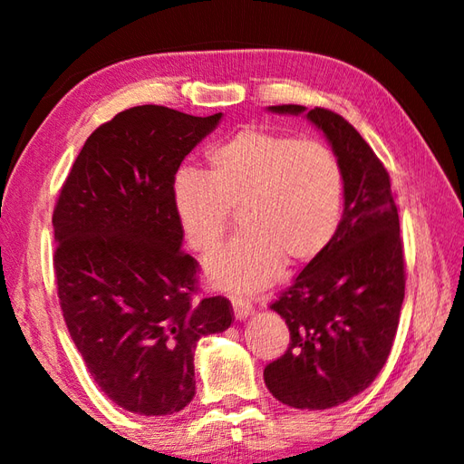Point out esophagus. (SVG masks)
Instances as JSON below:
<instances>
[{
  "instance_id": "obj_1",
  "label": "esophagus",
  "mask_w": 464,
  "mask_h": 464,
  "mask_svg": "<svg viewBox=\"0 0 464 464\" xmlns=\"http://www.w3.org/2000/svg\"><path fill=\"white\" fill-rule=\"evenodd\" d=\"M251 310H254V304H251V300L247 298H233V313H235V318L237 320H246Z\"/></svg>"
}]
</instances>
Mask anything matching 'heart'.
<instances>
[{
    "label": "heart",
    "instance_id": "1",
    "mask_svg": "<svg viewBox=\"0 0 464 464\" xmlns=\"http://www.w3.org/2000/svg\"><path fill=\"white\" fill-rule=\"evenodd\" d=\"M208 179L180 174L174 213L188 246L207 254L225 237L231 210L243 235L205 261L215 288L254 292L284 261L310 264L333 241L343 217L344 179L324 141L246 128L210 150Z\"/></svg>",
    "mask_w": 464,
    "mask_h": 464
}]
</instances>
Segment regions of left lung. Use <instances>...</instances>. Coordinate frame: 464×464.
<instances>
[{
    "mask_svg": "<svg viewBox=\"0 0 464 464\" xmlns=\"http://www.w3.org/2000/svg\"><path fill=\"white\" fill-rule=\"evenodd\" d=\"M300 115L302 105H274ZM306 117L324 133L344 179V210L328 247L294 277L269 308L290 328V344L264 369L276 400L326 410L367 390L398 333L406 264L398 207L382 160L361 133L324 107Z\"/></svg>",
    "mask_w": 464,
    "mask_h": 464,
    "instance_id": "8db88e82",
    "label": "left lung"
}]
</instances>
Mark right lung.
Wrapping results in <instances>:
<instances>
[{"label": "right lung", "mask_w": 464, "mask_h": 464, "mask_svg": "<svg viewBox=\"0 0 464 464\" xmlns=\"http://www.w3.org/2000/svg\"><path fill=\"white\" fill-rule=\"evenodd\" d=\"M221 113L162 105L117 113L91 133L58 195L54 277L71 339L117 406L170 416L195 398V349L233 323L223 296L195 300L174 180Z\"/></svg>", "instance_id": "right-lung-1"}]
</instances>
